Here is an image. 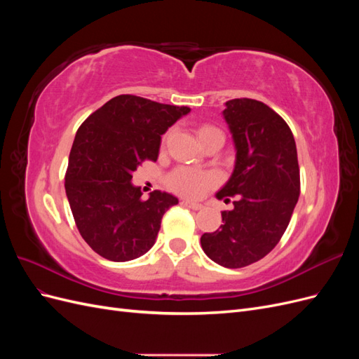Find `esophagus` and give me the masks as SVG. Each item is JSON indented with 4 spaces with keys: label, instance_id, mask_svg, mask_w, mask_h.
Segmentation results:
<instances>
[{
    "label": "esophagus",
    "instance_id": "obj_1",
    "mask_svg": "<svg viewBox=\"0 0 359 359\" xmlns=\"http://www.w3.org/2000/svg\"><path fill=\"white\" fill-rule=\"evenodd\" d=\"M182 205H184V206H187V208H191V210H201V208H202V205H201V203L191 202V201H189V199L182 201Z\"/></svg>",
    "mask_w": 359,
    "mask_h": 359
}]
</instances>
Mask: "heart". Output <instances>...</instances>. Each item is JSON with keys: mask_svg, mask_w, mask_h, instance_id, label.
<instances>
[{"mask_svg": "<svg viewBox=\"0 0 359 359\" xmlns=\"http://www.w3.org/2000/svg\"><path fill=\"white\" fill-rule=\"evenodd\" d=\"M212 132H220V130H217L211 126H202L198 130V136ZM214 181L215 178L211 173L198 172L189 168H180L177 170H173L168 177V186L177 193L184 194V196H199V194H202L203 190L211 186Z\"/></svg>", "mask_w": 359, "mask_h": 359, "instance_id": "obj_1", "label": "heart"}]
</instances>
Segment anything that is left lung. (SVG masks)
Wrapping results in <instances>:
<instances>
[{
	"label": "left lung",
	"instance_id": "8db88e82",
	"mask_svg": "<svg viewBox=\"0 0 359 359\" xmlns=\"http://www.w3.org/2000/svg\"><path fill=\"white\" fill-rule=\"evenodd\" d=\"M235 147L231 178L217 191L235 196L223 224L203 233L205 255L224 268H243L265 257L283 236L299 198L295 139L285 119L265 103L233 99L222 112Z\"/></svg>",
	"mask_w": 359,
	"mask_h": 359
}]
</instances>
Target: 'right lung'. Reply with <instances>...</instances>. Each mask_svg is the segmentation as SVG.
Here are the masks:
<instances>
[{
  "label": "right lung",
  "mask_w": 359,
  "mask_h": 359,
  "mask_svg": "<svg viewBox=\"0 0 359 359\" xmlns=\"http://www.w3.org/2000/svg\"><path fill=\"white\" fill-rule=\"evenodd\" d=\"M190 112L136 95H116L76 132L66 173V194L79 233L95 253L127 262L154 245L161 217L178 198L154 190L142 201L133 172L156 161L161 135Z\"/></svg>",
  "instance_id": "add662e5"
}]
</instances>
